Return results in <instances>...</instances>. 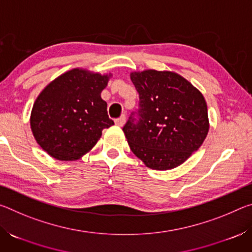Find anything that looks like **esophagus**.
Masks as SVG:
<instances>
[{
    "instance_id": "1",
    "label": "esophagus",
    "mask_w": 252,
    "mask_h": 252,
    "mask_svg": "<svg viewBox=\"0 0 252 252\" xmlns=\"http://www.w3.org/2000/svg\"><path fill=\"white\" fill-rule=\"evenodd\" d=\"M125 122H126V116H125V114H123V116H121L120 118L116 119V125L118 126H122L123 125H125Z\"/></svg>"
}]
</instances>
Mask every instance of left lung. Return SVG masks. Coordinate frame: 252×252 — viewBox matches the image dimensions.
Segmentation results:
<instances>
[{"label": "left lung", "mask_w": 252, "mask_h": 252, "mask_svg": "<svg viewBox=\"0 0 252 252\" xmlns=\"http://www.w3.org/2000/svg\"><path fill=\"white\" fill-rule=\"evenodd\" d=\"M131 80L139 93V108L122 129L130 149L151 169L178 167L207 136L208 109L203 95L172 72H134Z\"/></svg>", "instance_id": "8db88e82"}]
</instances>
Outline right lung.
<instances>
[{
    "label": "right lung",
    "mask_w": 252,
    "mask_h": 252,
    "mask_svg": "<svg viewBox=\"0 0 252 252\" xmlns=\"http://www.w3.org/2000/svg\"><path fill=\"white\" fill-rule=\"evenodd\" d=\"M108 76L73 69L40 93L31 129L40 147L58 160H76L95 146L102 130L114 125L101 91Z\"/></svg>",
    "instance_id": "obj_1"
}]
</instances>
